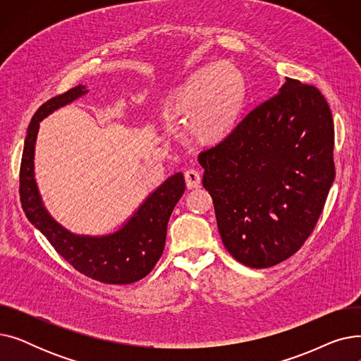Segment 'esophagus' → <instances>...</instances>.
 Instances as JSON below:
<instances>
[{
  "instance_id": "obj_1",
  "label": "esophagus",
  "mask_w": 361,
  "mask_h": 361,
  "mask_svg": "<svg viewBox=\"0 0 361 361\" xmlns=\"http://www.w3.org/2000/svg\"><path fill=\"white\" fill-rule=\"evenodd\" d=\"M187 188H196L200 185V173L197 169H187L184 173Z\"/></svg>"
}]
</instances>
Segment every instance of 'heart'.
I'll return each mask as SVG.
<instances>
[{"mask_svg":"<svg viewBox=\"0 0 361 361\" xmlns=\"http://www.w3.org/2000/svg\"><path fill=\"white\" fill-rule=\"evenodd\" d=\"M245 97L243 73L228 61H219L188 75L165 106V118L188 117L193 139L206 145L218 143L235 127Z\"/></svg>","mask_w":361,"mask_h":361,"instance_id":"heart-1","label":"heart"}]
</instances>
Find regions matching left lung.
Returning <instances> with one entry per match:
<instances>
[{"label": "left lung", "mask_w": 361, "mask_h": 361, "mask_svg": "<svg viewBox=\"0 0 361 361\" xmlns=\"http://www.w3.org/2000/svg\"><path fill=\"white\" fill-rule=\"evenodd\" d=\"M225 249L249 268L293 256L335 178L334 120L314 86L286 78L216 146L199 155Z\"/></svg>", "instance_id": "8db88e82"}]
</instances>
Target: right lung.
Returning <instances> with one entry per match:
<instances>
[{
    "label": "right lung",
    "mask_w": 361,
    "mask_h": 361,
    "mask_svg": "<svg viewBox=\"0 0 361 361\" xmlns=\"http://www.w3.org/2000/svg\"><path fill=\"white\" fill-rule=\"evenodd\" d=\"M89 90L79 85L63 94L47 101L27 127L20 165V200L27 219L39 230L52 247L80 274L104 283L136 282L145 278L162 256L166 226L177 202L181 199L185 183L181 173L168 177L152 192L139 209L120 230L105 235L74 234L56 222L45 209L35 180V143L39 123Z\"/></svg>",
    "instance_id": "1"
}]
</instances>
